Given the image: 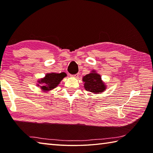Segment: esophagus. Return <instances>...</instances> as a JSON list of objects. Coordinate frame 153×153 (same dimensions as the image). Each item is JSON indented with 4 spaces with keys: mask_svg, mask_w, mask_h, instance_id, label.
I'll list each match as a JSON object with an SVG mask.
<instances>
[{
    "mask_svg": "<svg viewBox=\"0 0 153 153\" xmlns=\"http://www.w3.org/2000/svg\"><path fill=\"white\" fill-rule=\"evenodd\" d=\"M78 76H79V74H75V75H71V77H75V78H77V77H78Z\"/></svg>",
    "mask_w": 153,
    "mask_h": 153,
    "instance_id": "obj_1",
    "label": "esophagus"
}]
</instances>
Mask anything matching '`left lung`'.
Returning a JSON list of instances; mask_svg holds the SVG:
<instances>
[{
	"instance_id": "obj_1",
	"label": "left lung",
	"mask_w": 153,
	"mask_h": 153,
	"mask_svg": "<svg viewBox=\"0 0 153 153\" xmlns=\"http://www.w3.org/2000/svg\"><path fill=\"white\" fill-rule=\"evenodd\" d=\"M82 81L84 83L85 89L94 94L103 93L107 88L105 83L101 79L100 75L95 70L83 76Z\"/></svg>"
}]
</instances>
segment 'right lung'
<instances>
[{
    "mask_svg": "<svg viewBox=\"0 0 153 153\" xmlns=\"http://www.w3.org/2000/svg\"><path fill=\"white\" fill-rule=\"evenodd\" d=\"M67 76L66 73H48L43 78L37 80V86L39 87L42 91L47 93L55 89L59 85L60 82Z\"/></svg>",
    "mask_w": 153,
    "mask_h": 153,
    "instance_id": "obj_1",
    "label": "right lung"
}]
</instances>
